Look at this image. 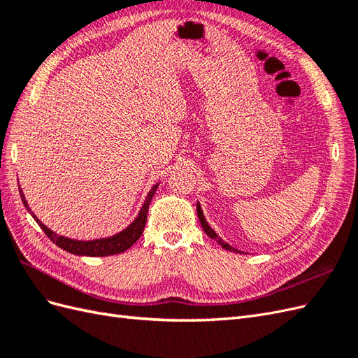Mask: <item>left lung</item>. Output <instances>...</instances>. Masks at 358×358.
Masks as SVG:
<instances>
[{
  "instance_id": "left-lung-1",
  "label": "left lung",
  "mask_w": 358,
  "mask_h": 358,
  "mask_svg": "<svg viewBox=\"0 0 358 358\" xmlns=\"http://www.w3.org/2000/svg\"><path fill=\"white\" fill-rule=\"evenodd\" d=\"M197 215H199V220H200V224H201V227H203V230H204V233L208 234L210 239H213V241H216L218 242L224 249H227V251H231V252H241V251H237L236 248H233L231 245H229V243H225L221 237L215 233V230L212 229V227L208 224V221H206V218H204V215H203V210H201V206H200V203H197Z\"/></svg>"
}]
</instances>
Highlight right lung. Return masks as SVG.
<instances>
[{
  "label": "right lung",
  "mask_w": 358,
  "mask_h": 358,
  "mask_svg": "<svg viewBox=\"0 0 358 358\" xmlns=\"http://www.w3.org/2000/svg\"><path fill=\"white\" fill-rule=\"evenodd\" d=\"M158 185H159V182L157 183V185L150 188V191L148 192V196H146V199L142 204V208H140V210H138V215L136 216L134 221L127 227L125 230L119 231L113 236L100 237V239H94V241H78V239H71V237L59 236L55 231H52L49 227L43 224L34 215V212L31 210L20 185H19V192H20V199H22V203L27 208V210L32 215V218H34V221L40 225V229L46 233V236L57 246H59L61 249H64V251H67V252L74 254V255L107 257V255L122 254L124 251H127L128 248H131L140 239V236H142L143 229H145L146 220H148V209H149L150 200H152Z\"/></svg>",
  "instance_id": "1"
}]
</instances>
